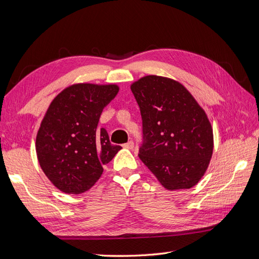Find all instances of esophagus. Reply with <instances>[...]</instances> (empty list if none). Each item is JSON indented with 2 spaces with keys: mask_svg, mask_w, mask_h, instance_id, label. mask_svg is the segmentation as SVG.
Here are the masks:
<instances>
[{
  "mask_svg": "<svg viewBox=\"0 0 259 259\" xmlns=\"http://www.w3.org/2000/svg\"><path fill=\"white\" fill-rule=\"evenodd\" d=\"M123 147L126 148V149H133V148H134V143H133V140H130V142H127L126 144H124Z\"/></svg>",
  "mask_w": 259,
  "mask_h": 259,
  "instance_id": "1",
  "label": "esophagus"
}]
</instances>
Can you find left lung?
Masks as SVG:
<instances>
[{
    "instance_id": "1",
    "label": "left lung",
    "mask_w": 259,
    "mask_h": 259,
    "mask_svg": "<svg viewBox=\"0 0 259 259\" xmlns=\"http://www.w3.org/2000/svg\"><path fill=\"white\" fill-rule=\"evenodd\" d=\"M131 90L143 119L139 159L168 190L197 185L214 147L204 110L184 85L168 77L147 75Z\"/></svg>"
}]
</instances>
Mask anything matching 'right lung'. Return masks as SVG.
Masks as SVG:
<instances>
[{
  "label": "right lung",
  "instance_id": "1",
  "mask_svg": "<svg viewBox=\"0 0 259 259\" xmlns=\"http://www.w3.org/2000/svg\"><path fill=\"white\" fill-rule=\"evenodd\" d=\"M114 84H74L54 98L38 128L35 150L44 174L65 193L95 185L121 146L97 127L104 108L116 96Z\"/></svg>",
  "mask_w": 259,
  "mask_h": 259
}]
</instances>
